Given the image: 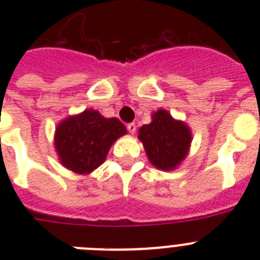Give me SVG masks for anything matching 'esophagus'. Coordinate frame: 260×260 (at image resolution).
Returning a JSON list of instances; mask_svg holds the SVG:
<instances>
[{"label":"esophagus","instance_id":"esophagus-1","mask_svg":"<svg viewBox=\"0 0 260 260\" xmlns=\"http://www.w3.org/2000/svg\"><path fill=\"white\" fill-rule=\"evenodd\" d=\"M127 130H128V133H130V134H134V133L137 132V125H135L134 122L128 123V125H127Z\"/></svg>","mask_w":260,"mask_h":260}]
</instances>
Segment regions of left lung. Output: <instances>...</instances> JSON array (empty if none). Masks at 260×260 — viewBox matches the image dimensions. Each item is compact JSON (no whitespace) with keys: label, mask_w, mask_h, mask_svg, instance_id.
<instances>
[{"label":"left lung","mask_w":260,"mask_h":260,"mask_svg":"<svg viewBox=\"0 0 260 260\" xmlns=\"http://www.w3.org/2000/svg\"><path fill=\"white\" fill-rule=\"evenodd\" d=\"M148 125L138 132L151 164L160 171H174L189 155L192 134L187 123L176 119L167 109H157Z\"/></svg>","instance_id":"obj_1"}]
</instances>
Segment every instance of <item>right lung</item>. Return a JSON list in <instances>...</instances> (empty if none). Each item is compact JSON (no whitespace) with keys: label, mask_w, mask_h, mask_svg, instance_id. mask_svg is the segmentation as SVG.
<instances>
[{"label":"right lung","mask_w":260,"mask_h":260,"mask_svg":"<svg viewBox=\"0 0 260 260\" xmlns=\"http://www.w3.org/2000/svg\"><path fill=\"white\" fill-rule=\"evenodd\" d=\"M126 133L123 123L116 117L107 118L98 110L86 109L57 125L54 148L66 169L84 176L105 161L110 147Z\"/></svg>","instance_id":"right-lung-1"}]
</instances>
